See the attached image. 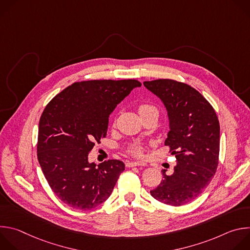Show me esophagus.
<instances>
[{
  "instance_id": "34e87169",
  "label": "esophagus",
  "mask_w": 250,
  "mask_h": 250,
  "mask_svg": "<svg viewBox=\"0 0 250 250\" xmlns=\"http://www.w3.org/2000/svg\"><path fill=\"white\" fill-rule=\"evenodd\" d=\"M146 164L144 162H127L126 163V167H134V166H145Z\"/></svg>"
}]
</instances>
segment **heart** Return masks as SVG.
Masks as SVG:
<instances>
[{"label":"heart","instance_id":"obj_1","mask_svg":"<svg viewBox=\"0 0 250 250\" xmlns=\"http://www.w3.org/2000/svg\"><path fill=\"white\" fill-rule=\"evenodd\" d=\"M137 110L142 119L147 117V116H150V115H158L157 109L155 108V106L153 104H147V103L140 104L138 105ZM126 153L128 155H131L134 157H141L142 155H144V146H142L141 145H138V144L131 145L130 146L127 147Z\"/></svg>","mask_w":250,"mask_h":250}]
</instances>
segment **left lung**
<instances>
[{
    "instance_id": "obj_1",
    "label": "left lung",
    "mask_w": 250,
    "mask_h": 250,
    "mask_svg": "<svg viewBox=\"0 0 250 250\" xmlns=\"http://www.w3.org/2000/svg\"><path fill=\"white\" fill-rule=\"evenodd\" d=\"M144 85L166 106L170 130L165 140L176 157L172 175L162 170L163 180L151 196L179 207L195 200L216 174L220 154V123L212 105L196 89L172 79L146 81Z\"/></svg>"
}]
</instances>
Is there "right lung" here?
Returning <instances> with one entry per match:
<instances>
[{
    "instance_id": "1",
    "label": "right lung",
    "mask_w": 250,
    "mask_h": 250,
    "mask_svg": "<svg viewBox=\"0 0 250 250\" xmlns=\"http://www.w3.org/2000/svg\"><path fill=\"white\" fill-rule=\"evenodd\" d=\"M137 80L75 82L56 95L40 120L38 158L51 190L67 206L91 209L112 194L125 163L112 159L96 166L88 155L108 130L109 116Z\"/></svg>"
}]
</instances>
